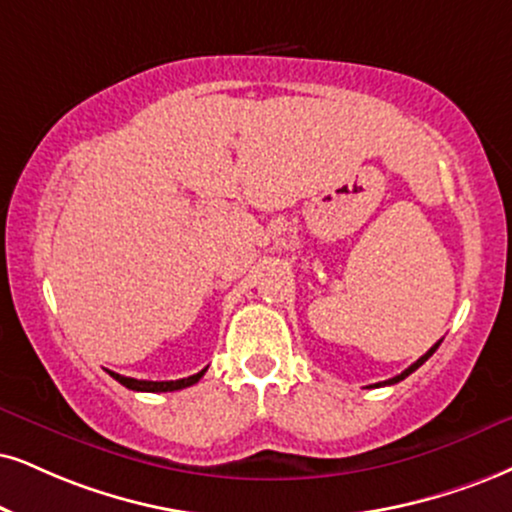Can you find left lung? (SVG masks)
I'll use <instances>...</instances> for the list:
<instances>
[{
    "label": "left lung",
    "instance_id": "left-lung-1",
    "mask_svg": "<svg viewBox=\"0 0 512 512\" xmlns=\"http://www.w3.org/2000/svg\"><path fill=\"white\" fill-rule=\"evenodd\" d=\"M439 344H441V339H439V342H437V344H434V346H432V349H430V351H427V353H425V356H420V358H418V361H415L413 365H410V368H406V370H403V372H401V375L391 377V380H384V382H377V384H372V387H382V384H396V382L406 380V377L410 375V372H415V370H418V368H420V365H422V363H425V361H427V358H430V356H432V353L439 349Z\"/></svg>",
    "mask_w": 512,
    "mask_h": 512
}]
</instances>
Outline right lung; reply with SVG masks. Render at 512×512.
Returning a JSON list of instances; mask_svg holds the SVG:
<instances>
[{"mask_svg":"<svg viewBox=\"0 0 512 512\" xmlns=\"http://www.w3.org/2000/svg\"><path fill=\"white\" fill-rule=\"evenodd\" d=\"M204 370H199L197 375H189V377H182V380H168V382H151V380H135V377H123L118 375V372H111L113 380H118L123 384V387H128L132 391H178V389H185V387H192V384H197L201 377H204Z\"/></svg>","mask_w":512,"mask_h":512,"instance_id":"1","label":"right lung"}]
</instances>
